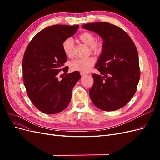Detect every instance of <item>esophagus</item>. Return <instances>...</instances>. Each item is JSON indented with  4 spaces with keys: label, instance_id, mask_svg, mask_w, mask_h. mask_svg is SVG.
Listing matches in <instances>:
<instances>
[{
    "label": "esophagus",
    "instance_id": "1",
    "mask_svg": "<svg viewBox=\"0 0 160 160\" xmlns=\"http://www.w3.org/2000/svg\"><path fill=\"white\" fill-rule=\"evenodd\" d=\"M80 74L81 76H85V75H88V73H86V72H81Z\"/></svg>",
    "mask_w": 160,
    "mask_h": 160
}]
</instances>
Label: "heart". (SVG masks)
Returning <instances> with one entry per match:
<instances>
[{
	"instance_id": "heart-1",
	"label": "heart",
	"mask_w": 160,
	"mask_h": 160,
	"mask_svg": "<svg viewBox=\"0 0 160 160\" xmlns=\"http://www.w3.org/2000/svg\"><path fill=\"white\" fill-rule=\"evenodd\" d=\"M79 40L84 44L90 47L91 51L94 54L99 55L103 50V44L101 42L95 41L96 37L93 33L85 32L79 36ZM62 49L65 55L69 58L73 57L75 54L74 41L71 38H67L62 43ZM95 62V58L88 57L86 58H78L72 61L70 67L72 71L86 72H88Z\"/></svg>"
}]
</instances>
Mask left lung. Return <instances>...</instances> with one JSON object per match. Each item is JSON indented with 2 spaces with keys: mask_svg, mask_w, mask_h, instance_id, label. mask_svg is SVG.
I'll use <instances>...</instances> for the list:
<instances>
[{
  "mask_svg": "<svg viewBox=\"0 0 160 160\" xmlns=\"http://www.w3.org/2000/svg\"><path fill=\"white\" fill-rule=\"evenodd\" d=\"M82 27L95 32L103 41L95 66L101 75H92L94 83L89 90L91 100L103 111L122 108L133 97L139 81L136 47L126 32L112 24L92 22Z\"/></svg>",
  "mask_w": 160,
  "mask_h": 160,
  "instance_id": "8db88e82",
  "label": "left lung"
}]
</instances>
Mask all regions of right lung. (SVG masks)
Returning a JSON list of instances; mask_svg holds the SVG:
<instances>
[{
	"label": "right lung",
	"instance_id": "add662e5",
	"mask_svg": "<svg viewBox=\"0 0 160 160\" xmlns=\"http://www.w3.org/2000/svg\"><path fill=\"white\" fill-rule=\"evenodd\" d=\"M79 25H55L38 32L27 46L22 59L23 80L28 98L35 107L47 114L59 113L68 106L73 87L81 78L74 71L58 80L67 58L62 49L66 38L75 35Z\"/></svg>",
	"mask_w": 160,
	"mask_h": 160
}]
</instances>
